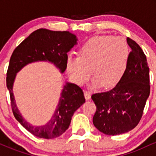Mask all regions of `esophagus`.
Returning a JSON list of instances; mask_svg holds the SVG:
<instances>
[{"label":"esophagus","instance_id":"esophagus-1","mask_svg":"<svg viewBox=\"0 0 156 156\" xmlns=\"http://www.w3.org/2000/svg\"><path fill=\"white\" fill-rule=\"evenodd\" d=\"M84 96L86 100H89L91 98V92L89 91H84Z\"/></svg>","mask_w":156,"mask_h":156}]
</instances>
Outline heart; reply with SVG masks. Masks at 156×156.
<instances>
[{
    "label": "heart",
    "instance_id": "1",
    "mask_svg": "<svg viewBox=\"0 0 156 156\" xmlns=\"http://www.w3.org/2000/svg\"><path fill=\"white\" fill-rule=\"evenodd\" d=\"M129 56V45L124 39L95 36L82 45L79 57H68L67 69L78 85H83L89 79L93 69L94 85L110 87L122 77Z\"/></svg>",
    "mask_w": 156,
    "mask_h": 156
}]
</instances>
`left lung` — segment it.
Returning <instances> with one entry per match:
<instances>
[{
    "label": "left lung",
    "instance_id": "obj_1",
    "mask_svg": "<svg viewBox=\"0 0 156 156\" xmlns=\"http://www.w3.org/2000/svg\"><path fill=\"white\" fill-rule=\"evenodd\" d=\"M131 48L126 70L114 88L92 94L96 105L93 124L106 135H119L139 124L150 95V71L146 55L129 37Z\"/></svg>",
    "mask_w": 156,
    "mask_h": 156
}]
</instances>
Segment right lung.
I'll return each instance as SVG.
<instances>
[{"instance_id": "right-lung-1", "label": "right lung", "mask_w": 156, "mask_h": 156, "mask_svg": "<svg viewBox=\"0 0 156 156\" xmlns=\"http://www.w3.org/2000/svg\"><path fill=\"white\" fill-rule=\"evenodd\" d=\"M76 44V37L69 31L40 28L32 32L12 53L6 73L12 110L15 119L35 136L50 139L63 134L69 128L74 112L85 103L83 92L76 84L66 83L51 120L42 126H33L23 119L16 106L12 92L16 73L26 64L37 61L51 62L64 73L67 68V52Z\"/></svg>"}]
</instances>
